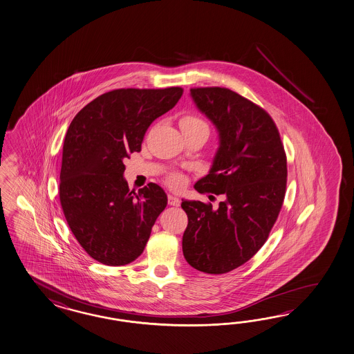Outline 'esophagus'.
Instances as JSON below:
<instances>
[{"mask_svg":"<svg viewBox=\"0 0 354 354\" xmlns=\"http://www.w3.org/2000/svg\"><path fill=\"white\" fill-rule=\"evenodd\" d=\"M167 199H169V205H171V206H176L178 207L180 205V199L175 197L174 194H169Z\"/></svg>","mask_w":354,"mask_h":354,"instance_id":"esophagus-1","label":"esophagus"}]
</instances>
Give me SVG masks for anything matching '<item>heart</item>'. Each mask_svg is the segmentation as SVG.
I'll return each instance as SVG.
<instances>
[{
    "instance_id": "1",
    "label": "heart",
    "mask_w": 354,
    "mask_h": 354,
    "mask_svg": "<svg viewBox=\"0 0 354 354\" xmlns=\"http://www.w3.org/2000/svg\"><path fill=\"white\" fill-rule=\"evenodd\" d=\"M181 128H194V127H207V124L202 119H199L198 116L194 115H187L184 118H181L180 120ZM170 183L175 188H179L183 184V179L179 175H174L170 178Z\"/></svg>"
}]
</instances>
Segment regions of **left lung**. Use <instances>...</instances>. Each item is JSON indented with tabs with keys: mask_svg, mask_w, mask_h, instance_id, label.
Masks as SVG:
<instances>
[{
	"mask_svg": "<svg viewBox=\"0 0 354 354\" xmlns=\"http://www.w3.org/2000/svg\"><path fill=\"white\" fill-rule=\"evenodd\" d=\"M190 95L220 139L209 173L194 188L226 199L217 208L183 199V253L192 268L218 275L250 261L268 241L284 202L286 156L262 107L220 86L192 88Z\"/></svg>",
	"mask_w": 354,
	"mask_h": 354,
	"instance_id": "1",
	"label": "left lung"
}]
</instances>
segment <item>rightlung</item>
Segmentation results:
<instances>
[{
    "instance_id": "right-lung-1",
    "label": "right lung",
    "mask_w": 354,
    "mask_h": 354,
    "mask_svg": "<svg viewBox=\"0 0 354 354\" xmlns=\"http://www.w3.org/2000/svg\"><path fill=\"white\" fill-rule=\"evenodd\" d=\"M181 95L180 86L113 89L84 106L70 124L62 147L61 207L79 244L104 265L138 259L167 205L155 183L130 192L122 161L140 151L148 127Z\"/></svg>"
}]
</instances>
